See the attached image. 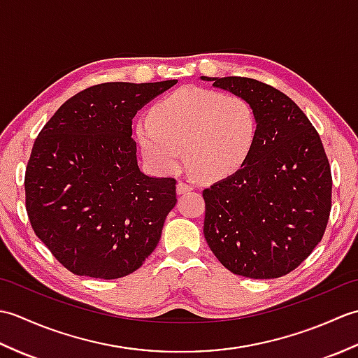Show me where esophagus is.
<instances>
[{"instance_id":"obj_1","label":"esophagus","mask_w":358,"mask_h":358,"mask_svg":"<svg viewBox=\"0 0 358 358\" xmlns=\"http://www.w3.org/2000/svg\"><path fill=\"white\" fill-rule=\"evenodd\" d=\"M189 191H192V186L185 183V181H178L177 185V194H186Z\"/></svg>"}]
</instances>
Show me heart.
Masks as SVG:
<instances>
[{"instance_id": "heart-1", "label": "heart", "mask_w": 358, "mask_h": 358, "mask_svg": "<svg viewBox=\"0 0 358 358\" xmlns=\"http://www.w3.org/2000/svg\"><path fill=\"white\" fill-rule=\"evenodd\" d=\"M257 134V112L248 100L199 87L175 90L136 124L143 155L155 169L177 171L183 150L189 171L206 181L237 172Z\"/></svg>"}]
</instances>
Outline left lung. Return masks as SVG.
Returning <instances> with one entry per match:
<instances>
[{"mask_svg": "<svg viewBox=\"0 0 358 358\" xmlns=\"http://www.w3.org/2000/svg\"><path fill=\"white\" fill-rule=\"evenodd\" d=\"M245 98L258 134L246 163L204 189V238L235 275L278 278L322 241L332 204L329 159L315 127L291 98L245 77L209 78Z\"/></svg>", "mask_w": 358, "mask_h": 358, "instance_id": "8db88e82", "label": "left lung"}]
</instances>
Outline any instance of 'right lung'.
Segmentation results:
<instances>
[{"label": "right lung", "mask_w": 358, "mask_h": 358, "mask_svg": "<svg viewBox=\"0 0 358 358\" xmlns=\"http://www.w3.org/2000/svg\"><path fill=\"white\" fill-rule=\"evenodd\" d=\"M173 85L87 87L38 134L24 175L26 210L36 237L75 275L126 277L157 248L177 181L140 171L132 118Z\"/></svg>", "instance_id": "add662e5"}]
</instances>
